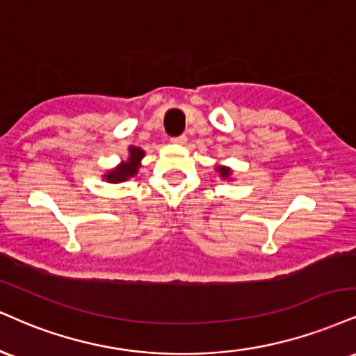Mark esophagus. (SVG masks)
I'll use <instances>...</instances> for the list:
<instances>
[{
	"label": "esophagus",
	"mask_w": 356,
	"mask_h": 356,
	"mask_svg": "<svg viewBox=\"0 0 356 356\" xmlns=\"http://www.w3.org/2000/svg\"><path fill=\"white\" fill-rule=\"evenodd\" d=\"M172 143L177 144V145H184V144H187V137H186V136L172 137Z\"/></svg>",
	"instance_id": "1"
}]
</instances>
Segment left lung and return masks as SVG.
I'll return each instance as SVG.
<instances>
[{
    "instance_id": "left-lung-1",
    "label": "left lung",
    "mask_w": 356,
    "mask_h": 356,
    "mask_svg": "<svg viewBox=\"0 0 356 356\" xmlns=\"http://www.w3.org/2000/svg\"><path fill=\"white\" fill-rule=\"evenodd\" d=\"M216 170H217V172H219V177L224 179V181H227V179H229V181H234V179H232L234 170L230 169V167H227V165H216Z\"/></svg>"
}]
</instances>
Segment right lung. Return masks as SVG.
Instances as JSON below:
<instances>
[{
  "mask_svg": "<svg viewBox=\"0 0 356 356\" xmlns=\"http://www.w3.org/2000/svg\"><path fill=\"white\" fill-rule=\"evenodd\" d=\"M129 156H127L126 161L119 162L114 169H109L108 172L102 174V179L109 184H119L129 181L131 177L137 175V170L140 167V161L144 159L145 152L140 147H136V145H129Z\"/></svg>",
  "mask_w": 356,
  "mask_h": 356,
  "instance_id": "1",
  "label": "right lung"
}]
</instances>
